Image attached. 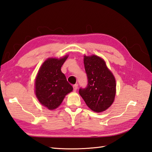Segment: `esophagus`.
Returning <instances> with one entry per match:
<instances>
[{
	"instance_id": "esophagus-1",
	"label": "esophagus",
	"mask_w": 152,
	"mask_h": 152,
	"mask_svg": "<svg viewBox=\"0 0 152 152\" xmlns=\"http://www.w3.org/2000/svg\"><path fill=\"white\" fill-rule=\"evenodd\" d=\"M73 89H74V91H76L77 89H78V84H75L73 86Z\"/></svg>"
}]
</instances>
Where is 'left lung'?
<instances>
[{
  "instance_id": "obj_1",
  "label": "left lung",
  "mask_w": 152,
  "mask_h": 152,
  "mask_svg": "<svg viewBox=\"0 0 152 152\" xmlns=\"http://www.w3.org/2000/svg\"><path fill=\"white\" fill-rule=\"evenodd\" d=\"M83 63L88 82L86 88L80 89V95L91 110L104 111L114 101L115 79L105 61L100 57L85 56Z\"/></svg>"
}]
</instances>
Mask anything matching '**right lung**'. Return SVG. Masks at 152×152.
<instances>
[{
    "label": "right lung",
    "instance_id": "add662e5",
    "mask_svg": "<svg viewBox=\"0 0 152 152\" xmlns=\"http://www.w3.org/2000/svg\"><path fill=\"white\" fill-rule=\"evenodd\" d=\"M69 56L61 59L48 58L42 64L35 80V94L40 104L54 110L73 90L61 68Z\"/></svg>",
    "mask_w": 152,
    "mask_h": 152
}]
</instances>
